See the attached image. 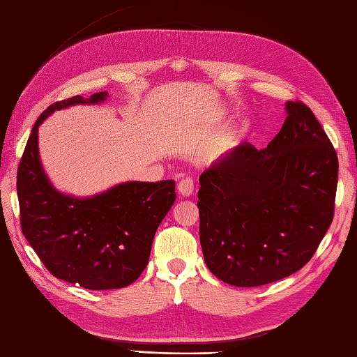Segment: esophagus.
Returning <instances> with one entry per match:
<instances>
[{
	"instance_id": "34e87169",
	"label": "esophagus",
	"mask_w": 357,
	"mask_h": 357,
	"mask_svg": "<svg viewBox=\"0 0 357 357\" xmlns=\"http://www.w3.org/2000/svg\"><path fill=\"white\" fill-rule=\"evenodd\" d=\"M194 185H195V181H194V178H192V177L181 178L180 183H178V186H177L178 194L183 195V197L192 195V192H194Z\"/></svg>"
}]
</instances>
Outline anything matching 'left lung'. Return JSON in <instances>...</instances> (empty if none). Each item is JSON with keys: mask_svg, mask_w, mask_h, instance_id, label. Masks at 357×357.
I'll return each instance as SVG.
<instances>
[{"mask_svg": "<svg viewBox=\"0 0 357 357\" xmlns=\"http://www.w3.org/2000/svg\"><path fill=\"white\" fill-rule=\"evenodd\" d=\"M263 150L240 144L199 176V242L220 281L258 287L296 273L335 213L338 156L301 100Z\"/></svg>", "mask_w": 357, "mask_h": 357, "instance_id": "obj_1", "label": "left lung"}]
</instances>
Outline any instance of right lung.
Listing matches in <instances>:
<instances>
[{
    "label": "right lung",
    "mask_w": 357,
    "mask_h": 357,
    "mask_svg": "<svg viewBox=\"0 0 357 357\" xmlns=\"http://www.w3.org/2000/svg\"><path fill=\"white\" fill-rule=\"evenodd\" d=\"M107 93L73 96L45 109L34 123L17 167L21 229L55 278L86 290H114L146 268L156 229L176 201V181H128L78 199L60 194L38 159L37 130L55 109L99 103Z\"/></svg>",
    "instance_id": "right-lung-1"
}]
</instances>
